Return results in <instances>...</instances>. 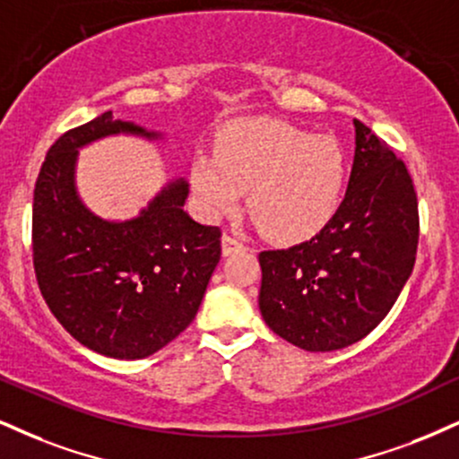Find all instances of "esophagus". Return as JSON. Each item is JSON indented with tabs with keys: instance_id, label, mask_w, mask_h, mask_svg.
<instances>
[{
	"instance_id": "obj_1",
	"label": "esophagus",
	"mask_w": 459,
	"mask_h": 459,
	"mask_svg": "<svg viewBox=\"0 0 459 459\" xmlns=\"http://www.w3.org/2000/svg\"><path fill=\"white\" fill-rule=\"evenodd\" d=\"M240 248H245V242H242L240 238H236L234 234H228V231H225L223 234V255H231V253L240 251Z\"/></svg>"
}]
</instances>
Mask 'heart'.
Wrapping results in <instances>:
<instances>
[{
  "label": "heart",
  "instance_id": "heart-1",
  "mask_svg": "<svg viewBox=\"0 0 459 459\" xmlns=\"http://www.w3.org/2000/svg\"><path fill=\"white\" fill-rule=\"evenodd\" d=\"M344 183L347 160L336 140L281 121L242 123L221 138L219 157L200 152L194 160V189L208 217L236 212L248 191L253 223L281 242L324 230Z\"/></svg>",
  "mask_w": 459,
  "mask_h": 459
}]
</instances>
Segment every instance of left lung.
Segmentation results:
<instances>
[{
	"label": "left lung",
	"mask_w": 459,
	"mask_h": 459,
	"mask_svg": "<svg viewBox=\"0 0 459 459\" xmlns=\"http://www.w3.org/2000/svg\"><path fill=\"white\" fill-rule=\"evenodd\" d=\"M417 191L404 161L355 118L349 189L307 242L259 253V310L270 330L304 351H336L385 319L415 265Z\"/></svg>",
	"instance_id": "8db88e82"
}]
</instances>
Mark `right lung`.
<instances>
[{
	"label": "right lung",
	"instance_id": "right-lung-1",
	"mask_svg": "<svg viewBox=\"0 0 459 459\" xmlns=\"http://www.w3.org/2000/svg\"><path fill=\"white\" fill-rule=\"evenodd\" d=\"M118 132L157 135L108 110L48 149L33 189V270L50 313L78 342L106 358L143 359L195 319L221 259V230L183 211V178L126 223L89 212L74 189L76 149Z\"/></svg>",
	"mask_w": 459,
	"mask_h": 459
}]
</instances>
